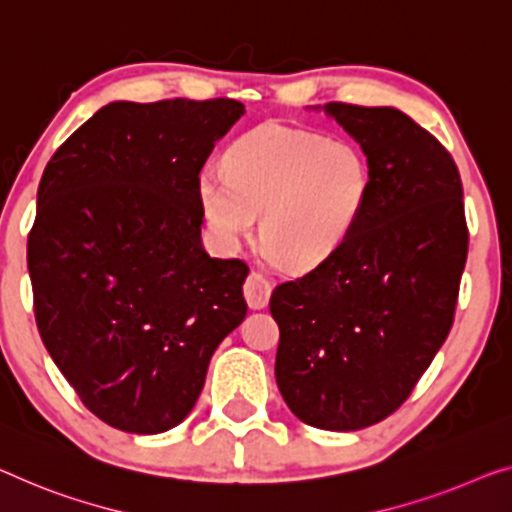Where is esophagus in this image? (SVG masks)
Masks as SVG:
<instances>
[{
  "label": "esophagus",
  "mask_w": 512,
  "mask_h": 512,
  "mask_svg": "<svg viewBox=\"0 0 512 512\" xmlns=\"http://www.w3.org/2000/svg\"><path fill=\"white\" fill-rule=\"evenodd\" d=\"M243 296H246L250 310H262L269 305L271 299V285L269 280H264L259 273H250L243 282Z\"/></svg>",
  "instance_id": "34e87169"
}]
</instances>
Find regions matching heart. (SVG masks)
Returning <instances> with one entry per match:
<instances>
[{"mask_svg": "<svg viewBox=\"0 0 512 512\" xmlns=\"http://www.w3.org/2000/svg\"><path fill=\"white\" fill-rule=\"evenodd\" d=\"M225 172L207 165L197 200L213 239L234 250L262 213V255L296 271L324 264L361 220L372 193L370 160L349 140H324L282 124L239 137Z\"/></svg>", "mask_w": 512, "mask_h": 512, "instance_id": "1", "label": "heart"}]
</instances>
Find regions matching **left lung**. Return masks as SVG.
<instances>
[{"mask_svg": "<svg viewBox=\"0 0 512 512\" xmlns=\"http://www.w3.org/2000/svg\"><path fill=\"white\" fill-rule=\"evenodd\" d=\"M370 160L372 193L333 257L271 294L276 381L296 418L352 432L391 416L453 326L469 232L451 154L395 108L326 103Z\"/></svg>", "mask_w": 512, "mask_h": 512, "instance_id": "obj_1", "label": "left lung"}]
</instances>
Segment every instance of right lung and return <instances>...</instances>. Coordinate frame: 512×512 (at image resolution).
Listing matches in <instances>:
<instances>
[{
    "mask_svg": "<svg viewBox=\"0 0 512 512\" xmlns=\"http://www.w3.org/2000/svg\"><path fill=\"white\" fill-rule=\"evenodd\" d=\"M246 108L232 98L114 101L55 151L27 241L43 345L117 430L177 427L246 317L241 259L202 246L197 177Z\"/></svg>",
    "mask_w": 512,
    "mask_h": 512,
    "instance_id": "right-lung-1",
    "label": "right lung"
}]
</instances>
